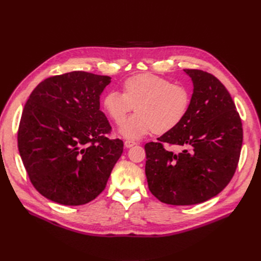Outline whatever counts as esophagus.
Instances as JSON below:
<instances>
[{"instance_id": "obj_1", "label": "esophagus", "mask_w": 261, "mask_h": 261, "mask_svg": "<svg viewBox=\"0 0 261 261\" xmlns=\"http://www.w3.org/2000/svg\"><path fill=\"white\" fill-rule=\"evenodd\" d=\"M134 145H136V143L134 141H129V140L125 141V147L126 148H130V147H132Z\"/></svg>"}]
</instances>
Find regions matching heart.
Instances as JSON below:
<instances>
[{
	"instance_id": "heart-1",
	"label": "heart",
	"mask_w": 261,
	"mask_h": 261,
	"mask_svg": "<svg viewBox=\"0 0 261 261\" xmlns=\"http://www.w3.org/2000/svg\"><path fill=\"white\" fill-rule=\"evenodd\" d=\"M123 93L109 92L102 107L111 119L120 125L135 107L138 111L120 128L129 139H140L152 131L166 133L184 119L190 105V93L181 85L152 74H141L128 78L122 86Z\"/></svg>"
}]
</instances>
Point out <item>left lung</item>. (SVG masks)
<instances>
[{"instance_id": "1", "label": "left lung", "mask_w": 261, "mask_h": 261, "mask_svg": "<svg viewBox=\"0 0 261 261\" xmlns=\"http://www.w3.org/2000/svg\"><path fill=\"white\" fill-rule=\"evenodd\" d=\"M184 72L194 85L184 119L145 145L149 190L171 205L199 204L221 193L236 171L243 139L239 113L220 80L201 70ZM164 143L184 150L175 154Z\"/></svg>"}]
</instances>
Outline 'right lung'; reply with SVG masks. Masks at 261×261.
Wrapping results in <instances>:
<instances>
[{"mask_svg": "<svg viewBox=\"0 0 261 261\" xmlns=\"http://www.w3.org/2000/svg\"><path fill=\"white\" fill-rule=\"evenodd\" d=\"M111 77L75 71L40 82L25 103L18 148L34 187L62 205L87 204L106 188L123 149L99 98Z\"/></svg>", "mask_w": 261, "mask_h": 261, "instance_id": "1", "label": "right lung"}]
</instances>
